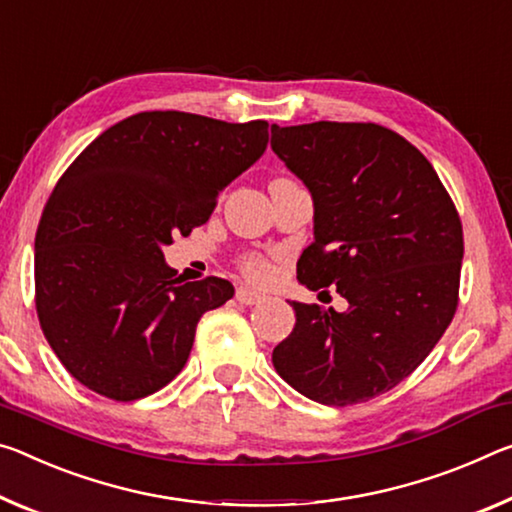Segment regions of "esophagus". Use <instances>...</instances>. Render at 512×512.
Returning <instances> with one entry per match:
<instances>
[{"instance_id":"1","label":"esophagus","mask_w":512,"mask_h":512,"mask_svg":"<svg viewBox=\"0 0 512 512\" xmlns=\"http://www.w3.org/2000/svg\"><path fill=\"white\" fill-rule=\"evenodd\" d=\"M237 300L241 305H259L264 300V296L257 294V291L250 289V287H239L237 289Z\"/></svg>"}]
</instances>
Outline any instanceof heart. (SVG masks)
Returning <instances> with one entry per match:
<instances>
[{
	"label": "heart",
	"instance_id": "obj_1",
	"mask_svg": "<svg viewBox=\"0 0 512 512\" xmlns=\"http://www.w3.org/2000/svg\"><path fill=\"white\" fill-rule=\"evenodd\" d=\"M241 269L248 280L266 282L273 275V264L264 255H248L241 259Z\"/></svg>",
	"mask_w": 512,
	"mask_h": 512
}]
</instances>
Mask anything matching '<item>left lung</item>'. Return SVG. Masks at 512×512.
I'll list each match as a JSON object with an SVG mask.
<instances>
[{
  "mask_svg": "<svg viewBox=\"0 0 512 512\" xmlns=\"http://www.w3.org/2000/svg\"><path fill=\"white\" fill-rule=\"evenodd\" d=\"M271 148L314 200L298 282L348 300L346 312L294 300L296 326L273 367L316 403L369 401L408 378L456 314V205L431 161L376 123L273 125Z\"/></svg>",
  "mask_w": 512,
  "mask_h": 512,
  "instance_id": "1",
  "label": "left lung"
}]
</instances>
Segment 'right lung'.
<instances>
[{"instance_id":"right-lung-1","label":"right lung","mask_w":512,"mask_h":512,"mask_svg":"<svg viewBox=\"0 0 512 512\" xmlns=\"http://www.w3.org/2000/svg\"><path fill=\"white\" fill-rule=\"evenodd\" d=\"M266 143V120L143 111L102 132L61 175L36 232V312L81 385L136 401L182 371L200 316L234 287L214 275L182 282L161 248L207 223L218 191Z\"/></svg>"}]
</instances>
